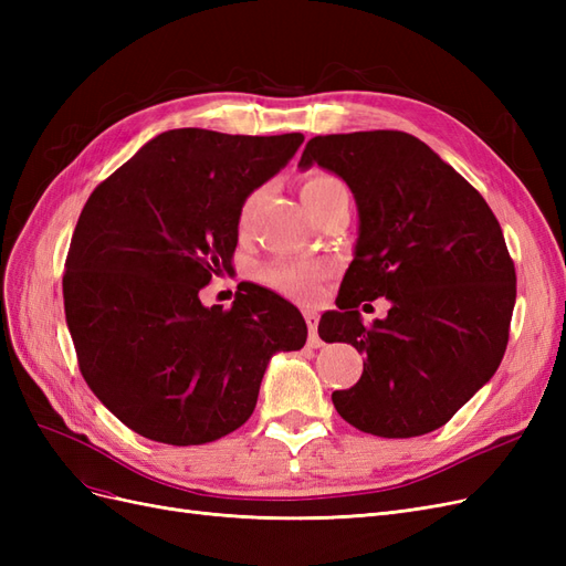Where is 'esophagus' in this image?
<instances>
[{"label":"esophagus","mask_w":566,"mask_h":566,"mask_svg":"<svg viewBox=\"0 0 566 566\" xmlns=\"http://www.w3.org/2000/svg\"><path fill=\"white\" fill-rule=\"evenodd\" d=\"M306 328H310V347H321L323 342L318 337V314L316 312H304Z\"/></svg>","instance_id":"1"}]
</instances>
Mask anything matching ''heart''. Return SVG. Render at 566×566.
I'll return each mask as SVG.
<instances>
[{
  "label": "heart",
  "instance_id": "1",
  "mask_svg": "<svg viewBox=\"0 0 566 566\" xmlns=\"http://www.w3.org/2000/svg\"><path fill=\"white\" fill-rule=\"evenodd\" d=\"M342 186L335 177L325 175V172H314L306 177L304 186H302V200L310 202L323 193L333 191V188ZM260 191L250 193L243 202L241 214H238V227L245 229L252 219V212L256 208V202H260ZM328 276V266L323 264H314V262H285V260H276L266 266H262L260 271V279L264 285L273 287L276 293L285 295V297H293L297 302H312L318 293V285L321 281Z\"/></svg>",
  "mask_w": 566,
  "mask_h": 566
}]
</instances>
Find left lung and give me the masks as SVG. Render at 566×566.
Here are the masks:
<instances>
[{"label":"left lung","mask_w":566,"mask_h":566,"mask_svg":"<svg viewBox=\"0 0 566 566\" xmlns=\"http://www.w3.org/2000/svg\"><path fill=\"white\" fill-rule=\"evenodd\" d=\"M300 165L345 179L361 219L337 312L318 323L321 339L366 356L361 380L333 391L337 413L385 439L439 430L491 380L507 347L517 276L499 219L406 132L314 136ZM378 296L390 312L364 326L357 306Z\"/></svg>","instance_id":"1"}]
</instances>
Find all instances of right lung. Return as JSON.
Instances as JSON below:
<instances>
[{
  "mask_svg": "<svg viewBox=\"0 0 566 566\" xmlns=\"http://www.w3.org/2000/svg\"><path fill=\"white\" fill-rule=\"evenodd\" d=\"M302 142L169 129L84 202L63 273L67 331L82 378L136 434L227 437L252 416L269 358L304 347L302 314L266 287L241 283L231 310L198 297L233 269L245 198Z\"/></svg>",
  "mask_w": 566,
  "mask_h": 566,
  "instance_id": "obj_1",
  "label": "right lung"
}]
</instances>
